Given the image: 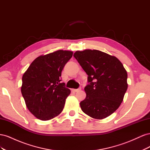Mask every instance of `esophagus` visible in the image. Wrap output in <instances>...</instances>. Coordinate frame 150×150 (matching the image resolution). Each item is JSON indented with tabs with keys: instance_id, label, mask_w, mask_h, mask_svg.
Here are the masks:
<instances>
[{
	"instance_id": "34e87169",
	"label": "esophagus",
	"mask_w": 150,
	"mask_h": 150,
	"mask_svg": "<svg viewBox=\"0 0 150 150\" xmlns=\"http://www.w3.org/2000/svg\"><path fill=\"white\" fill-rule=\"evenodd\" d=\"M81 88H78V89H72V91H73L74 92H78V91H81Z\"/></svg>"
}]
</instances>
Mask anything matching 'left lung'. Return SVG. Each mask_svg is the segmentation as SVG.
Returning a JSON list of instances; mask_svg holds the SVG:
<instances>
[{"label":"left lung","instance_id":"8db88e82","mask_svg":"<svg viewBox=\"0 0 150 150\" xmlns=\"http://www.w3.org/2000/svg\"><path fill=\"white\" fill-rule=\"evenodd\" d=\"M74 57L88 76L81 110L94 119L106 118L123 101L128 88L126 69L117 57L96 49L77 51Z\"/></svg>","mask_w":150,"mask_h":150}]
</instances>
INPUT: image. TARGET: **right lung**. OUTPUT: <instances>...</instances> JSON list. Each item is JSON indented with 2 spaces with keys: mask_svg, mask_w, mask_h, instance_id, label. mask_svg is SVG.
<instances>
[{
  "mask_svg": "<svg viewBox=\"0 0 150 150\" xmlns=\"http://www.w3.org/2000/svg\"><path fill=\"white\" fill-rule=\"evenodd\" d=\"M73 52L58 50L38 57L22 76L21 93L29 111L42 121L51 120L63 110L69 89L60 77Z\"/></svg>",
  "mask_w": 150,
  "mask_h": 150,
  "instance_id": "obj_1",
  "label": "right lung"
}]
</instances>
